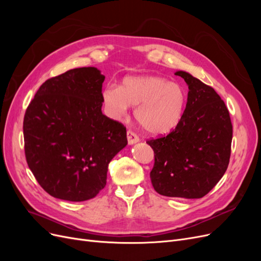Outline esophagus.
<instances>
[{
  "mask_svg": "<svg viewBox=\"0 0 261 261\" xmlns=\"http://www.w3.org/2000/svg\"><path fill=\"white\" fill-rule=\"evenodd\" d=\"M126 135H127V141H128L129 145L136 144V143H138V141L140 140L137 134L134 133L133 130H127V133H126Z\"/></svg>",
  "mask_w": 261,
  "mask_h": 261,
  "instance_id": "34e87169",
  "label": "esophagus"
}]
</instances>
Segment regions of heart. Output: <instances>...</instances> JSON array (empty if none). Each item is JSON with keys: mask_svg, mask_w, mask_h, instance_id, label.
I'll return each mask as SVG.
<instances>
[{"mask_svg": "<svg viewBox=\"0 0 261 261\" xmlns=\"http://www.w3.org/2000/svg\"><path fill=\"white\" fill-rule=\"evenodd\" d=\"M185 92L175 83L158 76L127 77L121 86H107L102 91L107 113L121 118L129 107L135 108V118L150 134L161 135L177 125L185 106Z\"/></svg>", "mask_w": 261, "mask_h": 261, "instance_id": "b5f03b06", "label": "heart"}]
</instances>
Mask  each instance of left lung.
<instances>
[{"instance_id":"8db88e82","label":"left lung","mask_w":261,"mask_h":261,"mask_svg":"<svg viewBox=\"0 0 261 261\" xmlns=\"http://www.w3.org/2000/svg\"><path fill=\"white\" fill-rule=\"evenodd\" d=\"M175 75L188 85L187 103L174 129L147 140L154 152L150 178L160 195L201 198L227 169L233 126L224 101L212 87L183 70Z\"/></svg>"}]
</instances>
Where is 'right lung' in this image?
Listing matches in <instances>:
<instances>
[{
    "instance_id": "right-lung-1",
    "label": "right lung",
    "mask_w": 261,
    "mask_h": 261,
    "mask_svg": "<svg viewBox=\"0 0 261 261\" xmlns=\"http://www.w3.org/2000/svg\"><path fill=\"white\" fill-rule=\"evenodd\" d=\"M105 78L96 67L69 69L45 81L26 110V161L55 198L96 197L110 161L127 145L125 126L101 112Z\"/></svg>"
}]
</instances>
